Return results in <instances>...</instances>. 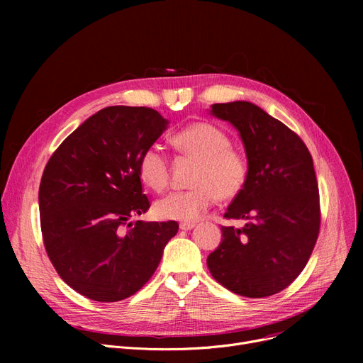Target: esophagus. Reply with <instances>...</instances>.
I'll use <instances>...</instances> for the list:
<instances>
[{
  "label": "esophagus",
  "mask_w": 363,
  "mask_h": 363,
  "mask_svg": "<svg viewBox=\"0 0 363 363\" xmlns=\"http://www.w3.org/2000/svg\"><path fill=\"white\" fill-rule=\"evenodd\" d=\"M179 228L182 231H189V230H193L194 228V223H189V222H181L179 223Z\"/></svg>",
  "instance_id": "esophagus-1"
}]
</instances>
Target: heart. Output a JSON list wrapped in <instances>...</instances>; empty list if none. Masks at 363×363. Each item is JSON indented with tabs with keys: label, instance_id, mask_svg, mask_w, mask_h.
<instances>
[{
	"label": "heart",
	"instance_id": "1",
	"mask_svg": "<svg viewBox=\"0 0 363 363\" xmlns=\"http://www.w3.org/2000/svg\"><path fill=\"white\" fill-rule=\"evenodd\" d=\"M174 145L182 156L199 162L191 179L194 188L160 199L155 204L160 219L196 222L216 199L233 200L241 194L249 181L250 162L220 128L206 122L189 125L174 137ZM138 175L155 191L167 186L169 159L159 145L152 144L141 152Z\"/></svg>",
	"mask_w": 363,
	"mask_h": 363
}]
</instances>
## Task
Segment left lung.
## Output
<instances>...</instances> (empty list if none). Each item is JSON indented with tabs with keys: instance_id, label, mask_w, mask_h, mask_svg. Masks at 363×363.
<instances>
[{
	"instance_id": "1",
	"label": "left lung",
	"mask_w": 363,
	"mask_h": 363,
	"mask_svg": "<svg viewBox=\"0 0 363 363\" xmlns=\"http://www.w3.org/2000/svg\"><path fill=\"white\" fill-rule=\"evenodd\" d=\"M213 116L240 132L250 175L228 207L222 241L207 257L212 277L252 298L287 289L306 266L320 226L319 189L311 152L294 130L249 101L213 104Z\"/></svg>"
}]
</instances>
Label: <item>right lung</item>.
<instances>
[{
  "label": "right lung",
  "mask_w": 363,
  "mask_h": 363,
  "mask_svg": "<svg viewBox=\"0 0 363 363\" xmlns=\"http://www.w3.org/2000/svg\"><path fill=\"white\" fill-rule=\"evenodd\" d=\"M167 121L150 107L111 106L92 114L50 157L40 185L41 231L60 278L94 301H119L152 277L178 222H130L150 200L141 152Z\"/></svg>",
  "instance_id": "1"
}]
</instances>
